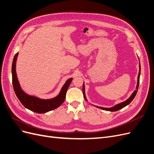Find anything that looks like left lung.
<instances>
[{"instance_id": "8db88e82", "label": "left lung", "mask_w": 154, "mask_h": 154, "mask_svg": "<svg viewBox=\"0 0 154 154\" xmlns=\"http://www.w3.org/2000/svg\"><path fill=\"white\" fill-rule=\"evenodd\" d=\"M139 74H138V76H137V86H136V90L134 91V92L132 93V94L130 96L129 98H128L127 100L122 102V103H120L119 104L116 105L115 106H112V107H110V108H104V107H101V106H95L97 108H99L101 109L102 110H106V111H110V112H115V111H117L118 110H120L123 109V107L126 106L127 105H128V104L130 103V102H131L134 98L136 96V94H137V92L138 90V87H139V77H140V74H141V66H140V62H139ZM83 97H84V98L86 101H87V97L85 96V85H84V83H83Z\"/></svg>"}]
</instances>
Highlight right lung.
Instances as JSON below:
<instances>
[{
    "label": "right lung",
    "mask_w": 154,
    "mask_h": 154,
    "mask_svg": "<svg viewBox=\"0 0 154 154\" xmlns=\"http://www.w3.org/2000/svg\"><path fill=\"white\" fill-rule=\"evenodd\" d=\"M18 53H17L14 57L12 64V83L13 85L14 91L18 100L21 103L24 105L26 109H29L35 112L38 114H42L48 112L49 111L54 110L58 108L61 105L66 99V92L69 86L71 84L72 78H71L66 81L63 86L62 87L59 94L55 97L51 99H41L38 97L31 96L27 94L22 89L18 82L17 72H16V62Z\"/></svg>",
    "instance_id": "1"
}]
</instances>
